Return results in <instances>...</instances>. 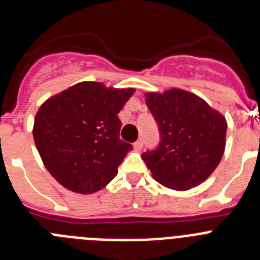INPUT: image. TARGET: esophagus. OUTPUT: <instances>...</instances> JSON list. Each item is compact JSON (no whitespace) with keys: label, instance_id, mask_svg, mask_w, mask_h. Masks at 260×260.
<instances>
[{"label":"esophagus","instance_id":"34e87169","mask_svg":"<svg viewBox=\"0 0 260 260\" xmlns=\"http://www.w3.org/2000/svg\"><path fill=\"white\" fill-rule=\"evenodd\" d=\"M142 148H143V141H142V139H139V141H137L134 143V150L135 151H141Z\"/></svg>","mask_w":260,"mask_h":260}]
</instances>
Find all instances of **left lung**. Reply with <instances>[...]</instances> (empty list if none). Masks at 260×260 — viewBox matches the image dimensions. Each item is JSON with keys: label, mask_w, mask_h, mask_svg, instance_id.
<instances>
[{"label": "left lung", "mask_w": 260, "mask_h": 260, "mask_svg": "<svg viewBox=\"0 0 260 260\" xmlns=\"http://www.w3.org/2000/svg\"><path fill=\"white\" fill-rule=\"evenodd\" d=\"M146 104L160 132L157 148L142 153L153 178L178 191L201 185L224 155L226 119L203 99L178 88L146 93Z\"/></svg>", "instance_id": "8db88e82"}]
</instances>
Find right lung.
I'll return each mask as SVG.
<instances>
[{
    "instance_id": "add662e5",
    "label": "right lung",
    "mask_w": 260,
    "mask_h": 260,
    "mask_svg": "<svg viewBox=\"0 0 260 260\" xmlns=\"http://www.w3.org/2000/svg\"><path fill=\"white\" fill-rule=\"evenodd\" d=\"M134 88L82 82L52 96L39 108L34 141L56 181L79 194L102 190L133 150L119 139L118 116Z\"/></svg>"
}]
</instances>
